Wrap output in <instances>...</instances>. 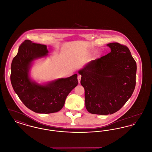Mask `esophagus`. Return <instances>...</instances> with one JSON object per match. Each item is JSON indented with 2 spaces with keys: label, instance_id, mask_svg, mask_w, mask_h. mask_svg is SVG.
<instances>
[{
  "label": "esophagus",
  "instance_id": "34e87169",
  "mask_svg": "<svg viewBox=\"0 0 152 152\" xmlns=\"http://www.w3.org/2000/svg\"><path fill=\"white\" fill-rule=\"evenodd\" d=\"M77 79H78L79 83H80V80H81V75H78V76H77Z\"/></svg>",
  "mask_w": 152,
  "mask_h": 152
}]
</instances>
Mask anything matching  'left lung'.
Returning <instances> with one entry per match:
<instances>
[{
	"label": "left lung",
	"instance_id": "1",
	"mask_svg": "<svg viewBox=\"0 0 152 152\" xmlns=\"http://www.w3.org/2000/svg\"><path fill=\"white\" fill-rule=\"evenodd\" d=\"M107 46L110 53L78 71L85 89L86 107L92 114L115 113L129 100L136 86L137 65L129 48L118 43Z\"/></svg>",
	"mask_w": 152,
	"mask_h": 152
}]
</instances>
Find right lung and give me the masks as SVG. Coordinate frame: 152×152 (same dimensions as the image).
Here are the masks:
<instances>
[{
	"mask_svg": "<svg viewBox=\"0 0 152 152\" xmlns=\"http://www.w3.org/2000/svg\"><path fill=\"white\" fill-rule=\"evenodd\" d=\"M47 45L26 40L11 63V82L15 93L30 110L38 113L57 112L68 94L78 84L77 75L43 84L31 79L30 68L35 60L48 56Z\"/></svg>",
	"mask_w": 152,
	"mask_h": 152,
	"instance_id": "right-lung-1",
	"label": "right lung"
}]
</instances>
